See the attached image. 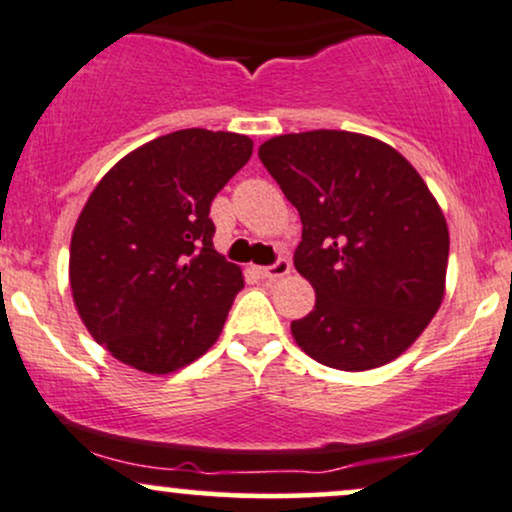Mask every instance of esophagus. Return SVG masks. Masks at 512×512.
<instances>
[{
	"label": "esophagus",
	"instance_id": "34e87169",
	"mask_svg": "<svg viewBox=\"0 0 512 512\" xmlns=\"http://www.w3.org/2000/svg\"><path fill=\"white\" fill-rule=\"evenodd\" d=\"M290 263L287 261H278V263H273V266H266V268H258V275H261V278H266V280H280V278H285V275H290Z\"/></svg>",
	"mask_w": 512,
	"mask_h": 512
}]
</instances>
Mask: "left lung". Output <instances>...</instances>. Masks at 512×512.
<instances>
[{
    "label": "left lung",
    "mask_w": 512,
    "mask_h": 512,
    "mask_svg": "<svg viewBox=\"0 0 512 512\" xmlns=\"http://www.w3.org/2000/svg\"><path fill=\"white\" fill-rule=\"evenodd\" d=\"M258 158L304 225L294 266L316 304L292 321L294 342L340 371L398 359L446 294L448 222L422 174L388 143L335 129L273 136Z\"/></svg>",
    "instance_id": "8db88e82"
}]
</instances>
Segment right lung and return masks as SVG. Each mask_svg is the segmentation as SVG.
Here are the masks:
<instances>
[{
  "mask_svg": "<svg viewBox=\"0 0 512 512\" xmlns=\"http://www.w3.org/2000/svg\"><path fill=\"white\" fill-rule=\"evenodd\" d=\"M251 153L244 134L172 131L124 155L88 196L69 285L83 326L114 359L165 376L220 338L244 275L215 251L208 213Z\"/></svg>",
  "mask_w": 512,
  "mask_h": 512,
  "instance_id": "right-lung-1",
  "label": "right lung"
}]
</instances>
